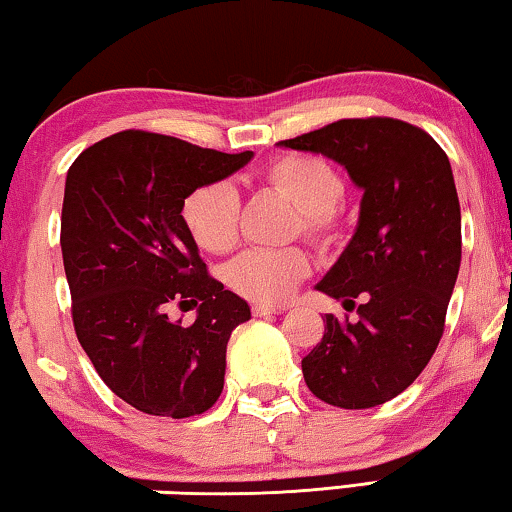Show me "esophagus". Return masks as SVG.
<instances>
[{
	"label": "esophagus",
	"instance_id": "1",
	"mask_svg": "<svg viewBox=\"0 0 512 512\" xmlns=\"http://www.w3.org/2000/svg\"><path fill=\"white\" fill-rule=\"evenodd\" d=\"M282 308H276V305H253V315L255 317H271V315H280Z\"/></svg>",
	"mask_w": 512,
	"mask_h": 512
}]
</instances>
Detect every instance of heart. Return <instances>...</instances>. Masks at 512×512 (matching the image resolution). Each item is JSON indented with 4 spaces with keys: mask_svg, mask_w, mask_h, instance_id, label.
Instances as JSON below:
<instances>
[{
    "mask_svg": "<svg viewBox=\"0 0 512 512\" xmlns=\"http://www.w3.org/2000/svg\"><path fill=\"white\" fill-rule=\"evenodd\" d=\"M264 179L299 209L303 234L324 246L338 239V202L345 183L326 160L305 154L280 156L266 167ZM239 211V193L232 183L213 181L193 190L181 213L197 246L225 253L239 234ZM308 273L310 259L301 248H253L225 266V282L250 301L273 305L285 301Z\"/></svg>",
    "mask_w": 512,
    "mask_h": 512,
    "instance_id": "b5f03b06",
    "label": "heart"
}]
</instances>
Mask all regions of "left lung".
<instances>
[{
    "instance_id": "left-lung-1",
    "label": "left lung",
    "mask_w": 512,
    "mask_h": 512,
    "mask_svg": "<svg viewBox=\"0 0 512 512\" xmlns=\"http://www.w3.org/2000/svg\"><path fill=\"white\" fill-rule=\"evenodd\" d=\"M342 165L361 190L354 236L315 289L352 303L358 322L326 315L303 358L305 384L340 409H370L414 384L444 333L462 259V216L451 163L400 119H340L278 142Z\"/></svg>"
}]
</instances>
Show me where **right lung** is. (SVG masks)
Wrapping results in <instances>:
<instances>
[{
  "mask_svg": "<svg viewBox=\"0 0 512 512\" xmlns=\"http://www.w3.org/2000/svg\"><path fill=\"white\" fill-rule=\"evenodd\" d=\"M253 156L124 131L66 174L61 255L75 333L110 391L144 414H204L223 393L227 342L250 305L207 276L181 211L193 190ZM172 302L197 307L196 322L167 318Z\"/></svg>",
  "mask_w": 512,
  "mask_h": 512,
  "instance_id": "1",
  "label": "right lung"
}]
</instances>
